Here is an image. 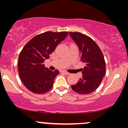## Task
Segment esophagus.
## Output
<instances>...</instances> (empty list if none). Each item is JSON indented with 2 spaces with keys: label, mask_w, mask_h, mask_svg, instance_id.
Listing matches in <instances>:
<instances>
[{
  "label": "esophagus",
  "mask_w": 128,
  "mask_h": 128,
  "mask_svg": "<svg viewBox=\"0 0 128 128\" xmlns=\"http://www.w3.org/2000/svg\"><path fill=\"white\" fill-rule=\"evenodd\" d=\"M62 73H64V74H65V75H69L70 74L69 73H68V72H66V71H62Z\"/></svg>",
  "instance_id": "1"
}]
</instances>
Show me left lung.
Here are the masks:
<instances>
[{"instance_id":"8db88e82","label":"left lung","mask_w":128,"mask_h":128,"mask_svg":"<svg viewBox=\"0 0 128 128\" xmlns=\"http://www.w3.org/2000/svg\"><path fill=\"white\" fill-rule=\"evenodd\" d=\"M69 35L79 48L81 60L86 64L82 69V78L72 86V88L78 94H90L99 87L106 74L104 55L97 44L88 36L78 32H70Z\"/></svg>"}]
</instances>
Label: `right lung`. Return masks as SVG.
<instances>
[{
  "mask_svg": "<svg viewBox=\"0 0 128 128\" xmlns=\"http://www.w3.org/2000/svg\"><path fill=\"white\" fill-rule=\"evenodd\" d=\"M68 34V32L47 31L34 36L22 48L18 57V73L22 83L30 92L44 94L52 88L59 72L45 68L44 62Z\"/></svg>",
  "mask_w": 128,
  "mask_h": 128,
  "instance_id": "1",
  "label": "right lung"
}]
</instances>
